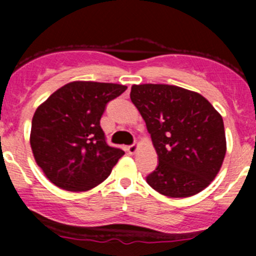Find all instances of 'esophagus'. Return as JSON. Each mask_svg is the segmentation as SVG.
Wrapping results in <instances>:
<instances>
[{
  "instance_id": "1",
  "label": "esophagus",
  "mask_w": 256,
  "mask_h": 256,
  "mask_svg": "<svg viewBox=\"0 0 256 256\" xmlns=\"http://www.w3.org/2000/svg\"><path fill=\"white\" fill-rule=\"evenodd\" d=\"M138 144H131V146L128 147V154H136V152H138Z\"/></svg>"
}]
</instances>
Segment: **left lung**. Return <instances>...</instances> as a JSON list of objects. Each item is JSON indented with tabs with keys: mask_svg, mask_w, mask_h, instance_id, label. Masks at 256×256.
<instances>
[{
	"mask_svg": "<svg viewBox=\"0 0 256 256\" xmlns=\"http://www.w3.org/2000/svg\"><path fill=\"white\" fill-rule=\"evenodd\" d=\"M130 98L158 156L147 183L171 198L190 197L208 187L226 152L220 114L204 96L176 85H132Z\"/></svg>",
	"mask_w": 256,
	"mask_h": 256,
	"instance_id": "8db88e82",
	"label": "left lung"
}]
</instances>
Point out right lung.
<instances>
[{
	"mask_svg": "<svg viewBox=\"0 0 256 256\" xmlns=\"http://www.w3.org/2000/svg\"><path fill=\"white\" fill-rule=\"evenodd\" d=\"M128 86L72 82L36 110L30 142L43 174L56 187L85 192L104 182L125 152L106 144L100 118Z\"/></svg>",
	"mask_w": 256,
	"mask_h": 256,
	"instance_id": "right-lung-1",
	"label": "right lung"
}]
</instances>
